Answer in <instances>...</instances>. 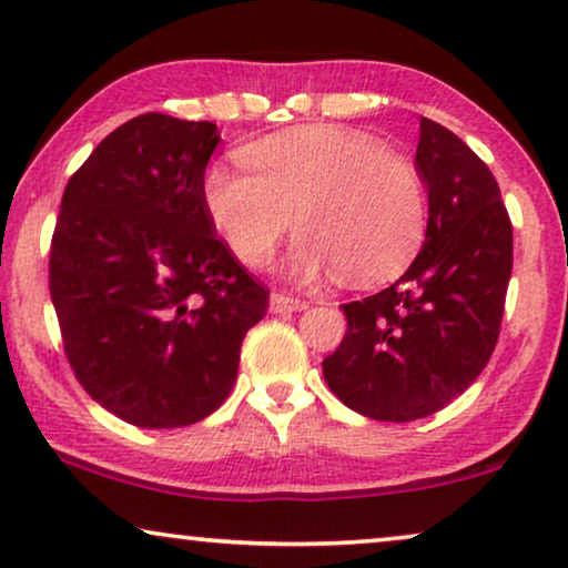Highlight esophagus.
Instances as JSON below:
<instances>
[{
    "mask_svg": "<svg viewBox=\"0 0 568 568\" xmlns=\"http://www.w3.org/2000/svg\"><path fill=\"white\" fill-rule=\"evenodd\" d=\"M307 302L305 300H294L290 294H271L268 300V310L271 313H297V310H305Z\"/></svg>",
    "mask_w": 568,
    "mask_h": 568,
    "instance_id": "obj_1",
    "label": "esophagus"
}]
</instances>
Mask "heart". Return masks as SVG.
<instances>
[{"label":"heart","mask_w":568,"mask_h":568,"mask_svg":"<svg viewBox=\"0 0 568 568\" xmlns=\"http://www.w3.org/2000/svg\"><path fill=\"white\" fill-rule=\"evenodd\" d=\"M247 173L227 165L201 178L204 212L247 268L268 266L286 232L300 243L290 274L300 282L336 274L346 284L398 276L426 232L422 175L398 152L359 131L313 123L240 150Z\"/></svg>","instance_id":"heart-1"}]
</instances>
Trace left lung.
I'll list each match as a JSON object with an SVG mask.
<instances>
[{"instance_id":"left-lung-1","label":"left lung","mask_w":568,"mask_h":568,"mask_svg":"<svg viewBox=\"0 0 568 568\" xmlns=\"http://www.w3.org/2000/svg\"><path fill=\"white\" fill-rule=\"evenodd\" d=\"M416 173L429 193L424 245L406 274L348 302L325 383L375 422H414L465 393L491 359L511 276V222L486 162L422 119Z\"/></svg>"}]
</instances>
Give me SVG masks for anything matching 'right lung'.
<instances>
[{
	"instance_id": "add662e5",
	"label": "right lung",
	"mask_w": 568,
	"mask_h": 568,
	"mask_svg": "<svg viewBox=\"0 0 568 568\" xmlns=\"http://www.w3.org/2000/svg\"><path fill=\"white\" fill-rule=\"evenodd\" d=\"M212 121L136 115L69 178L51 240V302L90 398L142 429L214 414L268 292L214 237L201 178Z\"/></svg>"
}]
</instances>
